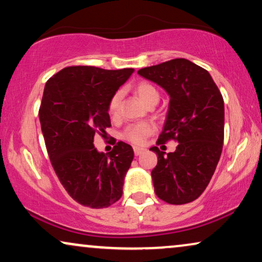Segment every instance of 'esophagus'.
<instances>
[{"mask_svg": "<svg viewBox=\"0 0 262 262\" xmlns=\"http://www.w3.org/2000/svg\"><path fill=\"white\" fill-rule=\"evenodd\" d=\"M145 152V148H140V147H134V155L135 156H140L141 153Z\"/></svg>", "mask_w": 262, "mask_h": 262, "instance_id": "34e87169", "label": "esophagus"}]
</instances>
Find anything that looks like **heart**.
I'll use <instances>...</instances> for the list:
<instances>
[{"label":"heart","instance_id":"heart-1","mask_svg":"<svg viewBox=\"0 0 262 262\" xmlns=\"http://www.w3.org/2000/svg\"><path fill=\"white\" fill-rule=\"evenodd\" d=\"M134 91L139 96V98H140L145 104H147V105L152 103H158L159 92L158 90L156 89V86L152 85L151 82L140 81L137 86H135ZM121 98L122 93L120 91L111 96L109 103H107V113H109L111 117H116L118 115ZM153 132H155V125L152 123H149V122H138V123L128 125V127L124 129L123 133H122V138H123L125 141L130 142V144H133L135 146H141L145 144L146 139H147Z\"/></svg>","mask_w":262,"mask_h":262}]
</instances>
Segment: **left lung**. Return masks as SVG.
<instances>
[{
	"label": "left lung",
	"instance_id": "1",
	"mask_svg": "<svg viewBox=\"0 0 262 262\" xmlns=\"http://www.w3.org/2000/svg\"><path fill=\"white\" fill-rule=\"evenodd\" d=\"M144 78L170 95L165 125L157 145L175 140L176 151L158 156L152 170L155 191L160 200L183 205L200 196L213 176L224 142V99L206 69L175 58L142 68Z\"/></svg>",
	"mask_w": 262,
	"mask_h": 262
}]
</instances>
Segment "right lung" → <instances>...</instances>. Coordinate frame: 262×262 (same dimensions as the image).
I'll list each match as a JSON object with an SVG mask.
<instances>
[{
    "label": "right lung",
    "mask_w": 262,
    "mask_h": 262,
    "mask_svg": "<svg viewBox=\"0 0 262 262\" xmlns=\"http://www.w3.org/2000/svg\"><path fill=\"white\" fill-rule=\"evenodd\" d=\"M133 72L72 66L45 85L39 121L49 158L62 186L82 206L109 207L123 193L133 148L118 141L104 155L95 148L93 140L97 135L106 138L105 129L111 127L107 103Z\"/></svg>",
    "instance_id": "right-lung-1"
}]
</instances>
